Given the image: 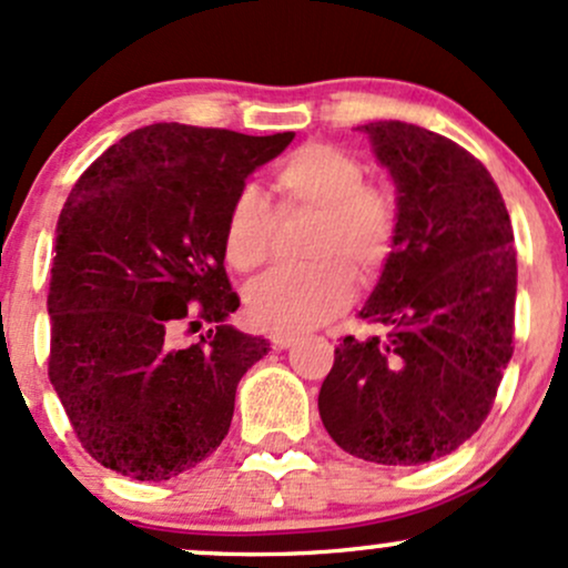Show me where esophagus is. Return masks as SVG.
I'll return each instance as SVG.
<instances>
[{
    "label": "esophagus",
    "mask_w": 568,
    "mask_h": 568,
    "mask_svg": "<svg viewBox=\"0 0 568 568\" xmlns=\"http://www.w3.org/2000/svg\"><path fill=\"white\" fill-rule=\"evenodd\" d=\"M270 342H272V347H275V349H288L291 344L296 342V336H293V334H275L270 338Z\"/></svg>",
    "instance_id": "esophagus-1"
}]
</instances>
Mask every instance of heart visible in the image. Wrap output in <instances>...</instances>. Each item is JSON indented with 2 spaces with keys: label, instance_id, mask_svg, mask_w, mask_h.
Segmentation results:
<instances>
[{
  "label": "heart",
  "instance_id": "obj_1",
  "mask_svg": "<svg viewBox=\"0 0 568 568\" xmlns=\"http://www.w3.org/2000/svg\"><path fill=\"white\" fill-rule=\"evenodd\" d=\"M277 216L315 213L298 270H272L245 288V312L270 334H302L347 310L357 285L374 283L400 230L395 194L366 181L363 162L336 143L310 141L272 171ZM275 216L262 194H234L224 219V256L253 272L270 256Z\"/></svg>",
  "mask_w": 568,
  "mask_h": 568
}]
</instances>
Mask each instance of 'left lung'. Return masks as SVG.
Returning <instances> with one entry per match:
<instances>
[{
	"label": "left lung",
	"instance_id": "8db88e82",
	"mask_svg": "<svg viewBox=\"0 0 568 568\" xmlns=\"http://www.w3.org/2000/svg\"><path fill=\"white\" fill-rule=\"evenodd\" d=\"M395 181L400 230L317 408L336 446L414 467L456 452L484 425L513 357L518 264L491 173L459 143L408 122L357 128Z\"/></svg>",
	"mask_w": 568,
	"mask_h": 568
}]
</instances>
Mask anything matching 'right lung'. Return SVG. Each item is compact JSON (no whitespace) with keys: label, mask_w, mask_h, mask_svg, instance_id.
<instances>
[{"label":"right lung","mask_w":568,"mask_h":568,"mask_svg":"<svg viewBox=\"0 0 568 568\" xmlns=\"http://www.w3.org/2000/svg\"><path fill=\"white\" fill-rule=\"evenodd\" d=\"M291 141L158 122L109 146L71 189L55 226L48 374L82 448L109 470L175 478L230 433L237 384L270 344L226 323L240 298L224 219L247 175ZM200 320L214 328L179 348L180 325Z\"/></svg>","instance_id":"add662e5"}]
</instances>
